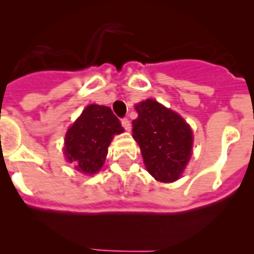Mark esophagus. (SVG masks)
Segmentation results:
<instances>
[{"label": "esophagus", "instance_id": "34e87169", "mask_svg": "<svg viewBox=\"0 0 254 254\" xmlns=\"http://www.w3.org/2000/svg\"><path fill=\"white\" fill-rule=\"evenodd\" d=\"M121 123H122L123 128H125L126 131H131V122H129L128 118H123V120L121 121Z\"/></svg>", "mask_w": 254, "mask_h": 254}]
</instances>
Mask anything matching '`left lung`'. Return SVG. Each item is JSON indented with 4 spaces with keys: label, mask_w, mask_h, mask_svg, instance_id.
Wrapping results in <instances>:
<instances>
[{
    "label": "left lung",
    "mask_w": 254,
    "mask_h": 254,
    "mask_svg": "<svg viewBox=\"0 0 254 254\" xmlns=\"http://www.w3.org/2000/svg\"><path fill=\"white\" fill-rule=\"evenodd\" d=\"M132 136L140 145L147 172L156 181L169 183L181 177L192 151V131L179 114L156 100L136 105Z\"/></svg>",
    "instance_id": "left-lung-1"
}]
</instances>
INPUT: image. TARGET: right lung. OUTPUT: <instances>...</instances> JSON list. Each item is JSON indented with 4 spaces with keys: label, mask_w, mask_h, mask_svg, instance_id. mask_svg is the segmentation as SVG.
<instances>
[{
    "label": "right lung",
    "mask_w": 254,
    "mask_h": 254,
    "mask_svg": "<svg viewBox=\"0 0 254 254\" xmlns=\"http://www.w3.org/2000/svg\"><path fill=\"white\" fill-rule=\"evenodd\" d=\"M123 132L111 108L91 104L71 126L64 138V155L78 172H99L114 134Z\"/></svg>",
    "instance_id": "right-lung-1"
}]
</instances>
